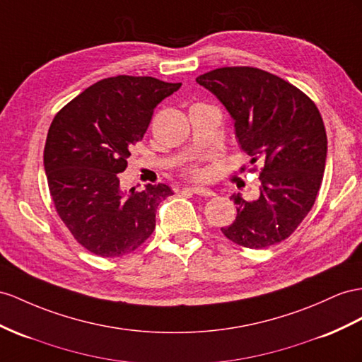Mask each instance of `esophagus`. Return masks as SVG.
<instances>
[{"instance_id": "obj_1", "label": "esophagus", "mask_w": 362, "mask_h": 362, "mask_svg": "<svg viewBox=\"0 0 362 362\" xmlns=\"http://www.w3.org/2000/svg\"><path fill=\"white\" fill-rule=\"evenodd\" d=\"M191 191H192L194 194H197V196H203V197L214 196V191L209 189V188H205V187H192Z\"/></svg>"}]
</instances>
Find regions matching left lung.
<instances>
[{
	"label": "left lung",
	"mask_w": 362,
	"mask_h": 362,
	"mask_svg": "<svg viewBox=\"0 0 362 362\" xmlns=\"http://www.w3.org/2000/svg\"><path fill=\"white\" fill-rule=\"evenodd\" d=\"M196 81L228 110L251 163H263L260 196L246 202L234 194L237 217L221 233L249 249L283 242L309 214L326 168L327 136L317 105L289 82L254 67L217 69Z\"/></svg>",
	"instance_id": "8db88e82"
}]
</instances>
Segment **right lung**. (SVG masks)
I'll return each mask as SVG.
<instances>
[{
  "label": "right lung",
  "mask_w": 362,
  "mask_h": 362,
  "mask_svg": "<svg viewBox=\"0 0 362 362\" xmlns=\"http://www.w3.org/2000/svg\"><path fill=\"white\" fill-rule=\"evenodd\" d=\"M151 76H115L82 91L49 128L44 170L64 225L87 251L113 258L153 234L168 185L120 189L132 146L142 141L154 108L180 88Z\"/></svg>",
  "instance_id": "add662e5"
}]
</instances>
